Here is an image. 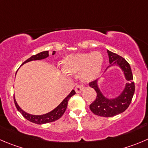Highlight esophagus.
Returning a JSON list of instances; mask_svg holds the SVG:
<instances>
[{"label": "esophagus", "mask_w": 148, "mask_h": 148, "mask_svg": "<svg viewBox=\"0 0 148 148\" xmlns=\"http://www.w3.org/2000/svg\"><path fill=\"white\" fill-rule=\"evenodd\" d=\"M84 89V86L82 85H78L76 86L75 88V91L77 93H81Z\"/></svg>", "instance_id": "34e87169"}]
</instances>
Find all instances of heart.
Here are the masks:
<instances>
[{"label": "heart", "instance_id": "1", "mask_svg": "<svg viewBox=\"0 0 148 148\" xmlns=\"http://www.w3.org/2000/svg\"><path fill=\"white\" fill-rule=\"evenodd\" d=\"M103 62V56L99 52L71 54L62 60L61 69L69 75L80 73L81 79L88 82L99 77Z\"/></svg>", "mask_w": 148, "mask_h": 148}]
</instances>
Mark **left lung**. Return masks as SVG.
Listing matches in <instances>:
<instances>
[{
	"mask_svg": "<svg viewBox=\"0 0 148 148\" xmlns=\"http://www.w3.org/2000/svg\"><path fill=\"white\" fill-rule=\"evenodd\" d=\"M110 65L106 69L112 66H118L122 71L125 79L127 80L125 87L121 93L114 98H107L102 93L99 86V79L91 82L90 87L96 90V99L90 105V110L95 114L101 117H113L123 112L128 107L133 98L135 91L134 82L130 65L120 55L107 50Z\"/></svg>",
	"mask_w": 148,
	"mask_h": 148,
	"instance_id": "obj_1",
	"label": "left lung"
}]
</instances>
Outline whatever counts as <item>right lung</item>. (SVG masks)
<instances>
[{
  "instance_id": "right-lung-1",
  "label": "right lung",
  "mask_w": 148,
  "mask_h": 148,
  "mask_svg": "<svg viewBox=\"0 0 148 148\" xmlns=\"http://www.w3.org/2000/svg\"><path fill=\"white\" fill-rule=\"evenodd\" d=\"M55 51H52V55H55ZM48 56H49V52H48V51H44V52H39V53L36 54V55H33V56H31L30 58L26 60L22 64V66H23L24 63L32 61V60H42V59H45L47 58ZM75 93V91H74V90H72L71 93L62 101L61 103H60L57 107H55L53 110L50 111L49 112H47L46 113V114H41V115H36V114H31L26 112L24 110H22V109L20 108V106L18 105L14 96V100L15 106H16L18 111L20 112L23 114V117H24L25 118H26L27 121L36 124H44L47 123L53 122V121H57L59 118H61V116L64 114L65 111H66V108H67L68 101H69L70 98L72 96H74Z\"/></svg>"
}]
</instances>
